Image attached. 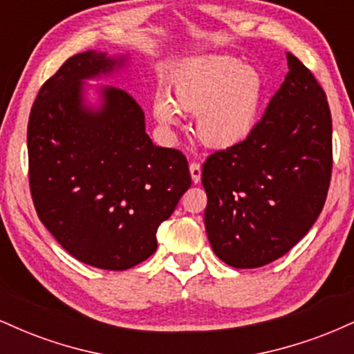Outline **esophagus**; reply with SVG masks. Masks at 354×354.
<instances>
[{
    "label": "esophagus",
    "mask_w": 354,
    "mask_h": 354,
    "mask_svg": "<svg viewBox=\"0 0 354 354\" xmlns=\"http://www.w3.org/2000/svg\"><path fill=\"white\" fill-rule=\"evenodd\" d=\"M189 173H191V180H193L194 185L201 181V166H200V163H191L189 165Z\"/></svg>",
    "instance_id": "obj_1"
}]
</instances>
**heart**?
<instances>
[{"label": "heart", "instance_id": "heart-1", "mask_svg": "<svg viewBox=\"0 0 354 354\" xmlns=\"http://www.w3.org/2000/svg\"><path fill=\"white\" fill-rule=\"evenodd\" d=\"M265 81L253 66L228 56H208L186 64L156 91L153 115L166 129L178 128L180 111L194 113V133L203 145L230 148L250 136L258 123Z\"/></svg>", "mask_w": 354, "mask_h": 354}]
</instances>
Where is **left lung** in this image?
Masks as SVG:
<instances>
[{"label": "left lung", "mask_w": 354, "mask_h": 354, "mask_svg": "<svg viewBox=\"0 0 354 354\" xmlns=\"http://www.w3.org/2000/svg\"><path fill=\"white\" fill-rule=\"evenodd\" d=\"M286 58L290 71L250 136L203 165L211 248L241 270L286 254L315 225L330 188L326 95L301 61Z\"/></svg>", "instance_id": "left-lung-1"}]
</instances>
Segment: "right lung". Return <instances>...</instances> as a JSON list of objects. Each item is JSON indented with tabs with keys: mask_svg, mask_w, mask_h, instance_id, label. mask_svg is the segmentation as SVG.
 I'll return each mask as SVG.
<instances>
[{
	"mask_svg": "<svg viewBox=\"0 0 354 354\" xmlns=\"http://www.w3.org/2000/svg\"><path fill=\"white\" fill-rule=\"evenodd\" d=\"M121 66L124 56H71L39 89L28 121L36 213L71 256L109 271L156 251L158 228L191 186L185 154L153 145L129 93L104 86L98 108L86 103L84 81Z\"/></svg>",
	"mask_w": 354,
	"mask_h": 354,
	"instance_id": "right-lung-1",
	"label": "right lung"
}]
</instances>
